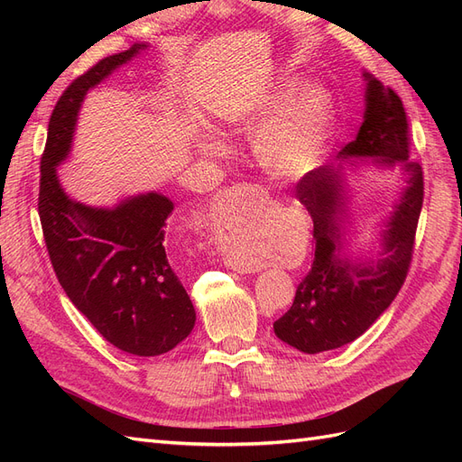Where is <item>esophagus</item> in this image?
<instances>
[{"mask_svg":"<svg viewBox=\"0 0 462 462\" xmlns=\"http://www.w3.org/2000/svg\"><path fill=\"white\" fill-rule=\"evenodd\" d=\"M263 197L268 199V192H265L263 187L250 185V183H241V185H235L233 189L223 192L221 194V202H223V206H226V208H229V206L233 208L235 204H241L246 199H263ZM229 265H231L235 272H239V273H250V272H253V268H250V265H245V263L236 262V260H231Z\"/></svg>","mask_w":462,"mask_h":462,"instance_id":"obj_1","label":"esophagus"}]
</instances>
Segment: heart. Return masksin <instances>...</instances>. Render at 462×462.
I'll return each instance as SVG.
<instances>
[{"label":"heart","instance_id":"1","mask_svg":"<svg viewBox=\"0 0 462 462\" xmlns=\"http://www.w3.org/2000/svg\"><path fill=\"white\" fill-rule=\"evenodd\" d=\"M292 92L295 88L277 92L248 119L253 129L272 121L258 136L256 153L263 170L275 177L310 170L324 152L331 129V102L324 90L310 87L297 96ZM200 148L209 153L223 150L216 141H206ZM231 248L239 250V241H233Z\"/></svg>","mask_w":462,"mask_h":462}]
</instances>
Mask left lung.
I'll list each match as a JSON object with an SVG mask.
<instances>
[{
  "label": "left lung",
  "instance_id": "left-lung-1",
  "mask_svg": "<svg viewBox=\"0 0 462 462\" xmlns=\"http://www.w3.org/2000/svg\"><path fill=\"white\" fill-rule=\"evenodd\" d=\"M362 77L365 119L356 138L339 152L337 165H319L297 185V199L314 221V262L273 331L306 355L353 343L389 309L407 277L422 209V167L409 160V123L401 97L370 73ZM365 164L401 169L408 187L383 222L381 248L355 255L346 241L350 222L346 177Z\"/></svg>",
  "mask_w": 462,
  "mask_h": 462
}]
</instances>
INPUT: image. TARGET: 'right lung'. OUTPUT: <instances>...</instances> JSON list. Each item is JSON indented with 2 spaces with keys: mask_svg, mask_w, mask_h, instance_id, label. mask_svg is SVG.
Instances as JSON below:
<instances>
[{
  "mask_svg": "<svg viewBox=\"0 0 462 462\" xmlns=\"http://www.w3.org/2000/svg\"><path fill=\"white\" fill-rule=\"evenodd\" d=\"M150 44L109 55L71 82L53 107L40 162L38 214L53 272L77 310L102 337L134 356L170 353L187 339L197 312L165 254L173 202L150 190L116 206L73 200L58 175L71 153L82 102Z\"/></svg>",
  "mask_w": 462,
  "mask_h": 462,
  "instance_id": "1",
  "label": "right lung"
}]
</instances>
